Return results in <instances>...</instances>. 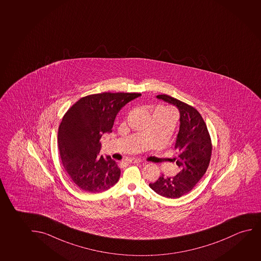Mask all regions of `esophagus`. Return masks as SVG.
<instances>
[{
	"instance_id": "esophagus-1",
	"label": "esophagus",
	"mask_w": 261,
	"mask_h": 261,
	"mask_svg": "<svg viewBox=\"0 0 261 261\" xmlns=\"http://www.w3.org/2000/svg\"><path fill=\"white\" fill-rule=\"evenodd\" d=\"M140 162H141L140 160H139V159H135V158L127 160V163H128V164H138V163H140Z\"/></svg>"
}]
</instances>
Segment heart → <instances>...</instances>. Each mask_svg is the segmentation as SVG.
Wrapping results in <instances>:
<instances>
[{"instance_id": "obj_1", "label": "heart", "mask_w": 261, "mask_h": 261, "mask_svg": "<svg viewBox=\"0 0 261 261\" xmlns=\"http://www.w3.org/2000/svg\"><path fill=\"white\" fill-rule=\"evenodd\" d=\"M154 111H155V112L165 113V114H168L170 116L174 118V113H173V111L172 110V109H170V108H167V107H159Z\"/></svg>"}]
</instances>
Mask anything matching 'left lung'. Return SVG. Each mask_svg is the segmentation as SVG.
I'll use <instances>...</instances> for the list:
<instances>
[{
	"label": "left lung",
	"instance_id": "8db88e82",
	"mask_svg": "<svg viewBox=\"0 0 261 261\" xmlns=\"http://www.w3.org/2000/svg\"><path fill=\"white\" fill-rule=\"evenodd\" d=\"M156 97L175 106L180 112V129L174 146L178 155L173 159L180 170L174 177L162 174L149 187L165 198H178L190 192L206 173L212 143L206 122L196 108L168 95Z\"/></svg>",
	"mask_w": 261,
	"mask_h": 261
}]
</instances>
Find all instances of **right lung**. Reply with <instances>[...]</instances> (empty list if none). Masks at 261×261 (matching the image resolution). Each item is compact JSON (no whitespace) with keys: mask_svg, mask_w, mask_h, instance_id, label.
<instances>
[{"mask_svg":"<svg viewBox=\"0 0 261 261\" xmlns=\"http://www.w3.org/2000/svg\"><path fill=\"white\" fill-rule=\"evenodd\" d=\"M140 93H101L84 96L63 115L58 147L63 167L82 191L96 193L117 182L121 170L110 156L99 155L103 133H112L121 107Z\"/></svg>","mask_w":261,"mask_h":261,"instance_id":"add662e5","label":"right lung"}]
</instances>
